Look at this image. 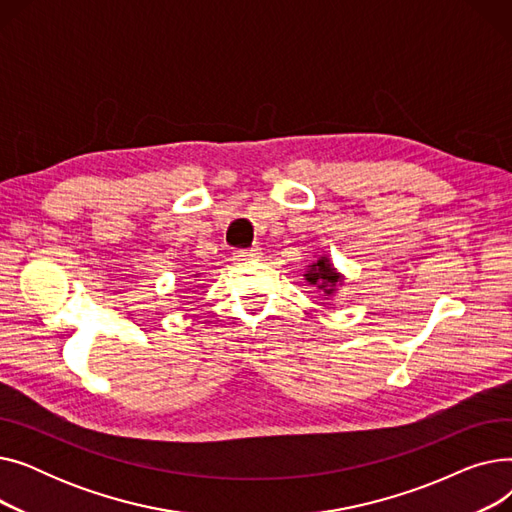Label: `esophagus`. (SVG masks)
I'll return each mask as SVG.
<instances>
[{
    "label": "esophagus",
    "instance_id": "obj_1",
    "mask_svg": "<svg viewBox=\"0 0 512 512\" xmlns=\"http://www.w3.org/2000/svg\"><path fill=\"white\" fill-rule=\"evenodd\" d=\"M261 255V249L259 247H251V249H240L234 253V259L236 261H253V259H259Z\"/></svg>",
    "mask_w": 512,
    "mask_h": 512
}]
</instances>
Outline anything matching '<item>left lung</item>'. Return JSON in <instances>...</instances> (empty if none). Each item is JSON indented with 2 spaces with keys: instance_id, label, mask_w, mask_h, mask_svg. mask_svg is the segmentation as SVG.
<instances>
[{
  "instance_id": "1",
  "label": "left lung",
  "mask_w": 512,
  "mask_h": 512,
  "mask_svg": "<svg viewBox=\"0 0 512 512\" xmlns=\"http://www.w3.org/2000/svg\"><path fill=\"white\" fill-rule=\"evenodd\" d=\"M303 278L309 286H315L324 299H332L336 290L344 284V274L336 270L328 255H315V261L305 267Z\"/></svg>"
}]
</instances>
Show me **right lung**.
Listing matches in <instances>:
<instances>
[{
    "instance_id": "right-lung-1",
    "label": "right lung",
    "mask_w": 512,
    "mask_h": 512,
    "mask_svg": "<svg viewBox=\"0 0 512 512\" xmlns=\"http://www.w3.org/2000/svg\"><path fill=\"white\" fill-rule=\"evenodd\" d=\"M191 278H199V274H191Z\"/></svg>"
}]
</instances>
